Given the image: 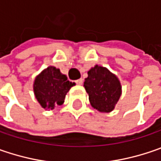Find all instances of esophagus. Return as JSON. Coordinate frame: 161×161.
<instances>
[{
	"instance_id": "34e87169",
	"label": "esophagus",
	"mask_w": 161,
	"mask_h": 161,
	"mask_svg": "<svg viewBox=\"0 0 161 161\" xmlns=\"http://www.w3.org/2000/svg\"><path fill=\"white\" fill-rule=\"evenodd\" d=\"M83 79L82 78H80V79H77V80L75 81V83L77 84V85H79V86H81V85H83Z\"/></svg>"
}]
</instances>
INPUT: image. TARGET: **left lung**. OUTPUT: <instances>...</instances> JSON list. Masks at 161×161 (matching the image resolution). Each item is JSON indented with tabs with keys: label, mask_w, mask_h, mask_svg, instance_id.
Masks as SVG:
<instances>
[{
	"label": "left lung",
	"mask_w": 161,
	"mask_h": 161,
	"mask_svg": "<svg viewBox=\"0 0 161 161\" xmlns=\"http://www.w3.org/2000/svg\"><path fill=\"white\" fill-rule=\"evenodd\" d=\"M84 87L92 107L100 113H111L122 95V85L108 68L95 65L87 71Z\"/></svg>",
	"instance_id": "8db88e82"
}]
</instances>
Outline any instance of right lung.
<instances>
[{
  "mask_svg": "<svg viewBox=\"0 0 161 161\" xmlns=\"http://www.w3.org/2000/svg\"><path fill=\"white\" fill-rule=\"evenodd\" d=\"M74 86L75 84L67 80L60 69L49 66L35 77L33 91L40 106L49 111L64 103L66 95Z\"/></svg>",
  "mask_w": 161,
  "mask_h": 161,
  "instance_id": "right-lung-1",
  "label": "right lung"
}]
</instances>
